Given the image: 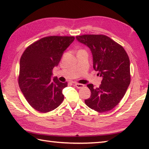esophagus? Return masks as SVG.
Returning <instances> with one entry per match:
<instances>
[{
    "label": "esophagus",
    "instance_id": "34e87169",
    "mask_svg": "<svg viewBox=\"0 0 149 149\" xmlns=\"http://www.w3.org/2000/svg\"><path fill=\"white\" fill-rule=\"evenodd\" d=\"M75 86L77 88H82L84 86V85L83 84H80V83H75Z\"/></svg>",
    "mask_w": 149,
    "mask_h": 149
}]
</instances>
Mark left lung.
I'll use <instances>...</instances> for the list:
<instances>
[{
	"label": "left lung",
	"mask_w": 149,
	"mask_h": 149,
	"mask_svg": "<svg viewBox=\"0 0 149 149\" xmlns=\"http://www.w3.org/2000/svg\"><path fill=\"white\" fill-rule=\"evenodd\" d=\"M76 39L90 49L93 68L102 77L99 88H94L92 84L87 85L91 96L84 102L99 113L111 110L120 102L130 84L127 54L122 46L103 34H84Z\"/></svg>",
	"instance_id": "8db88e82"
}]
</instances>
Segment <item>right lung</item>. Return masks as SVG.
Masks as SVG:
<instances>
[{
    "label": "right lung",
    "mask_w": 149,
    "mask_h": 149,
    "mask_svg": "<svg viewBox=\"0 0 149 149\" xmlns=\"http://www.w3.org/2000/svg\"><path fill=\"white\" fill-rule=\"evenodd\" d=\"M74 39V36L45 37L27 47L22 54L18 84L28 103L38 111H51L64 99L62 91L68 83L51 76L54 67L58 65Z\"/></svg>",
    "instance_id": "1"
}]
</instances>
